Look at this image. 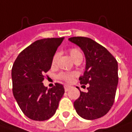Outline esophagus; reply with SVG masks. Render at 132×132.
Segmentation results:
<instances>
[{
	"label": "esophagus",
	"instance_id": "34e87169",
	"mask_svg": "<svg viewBox=\"0 0 132 132\" xmlns=\"http://www.w3.org/2000/svg\"><path fill=\"white\" fill-rule=\"evenodd\" d=\"M69 89H70V86H64V91H65V92L69 91Z\"/></svg>",
	"mask_w": 132,
	"mask_h": 132
}]
</instances>
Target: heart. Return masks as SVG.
Here are the masks:
<instances>
[{
    "label": "heart",
    "instance_id": "1",
    "mask_svg": "<svg viewBox=\"0 0 132 132\" xmlns=\"http://www.w3.org/2000/svg\"><path fill=\"white\" fill-rule=\"evenodd\" d=\"M69 53H70L71 59L74 61H77L78 60H82V54L78 49L71 48L69 50ZM57 59H58V54H55L52 59V65H55L56 64ZM76 76H77V73L74 72H72V73L61 72L58 75V78L59 80L66 82H71Z\"/></svg>",
    "mask_w": 132,
    "mask_h": 132
}]
</instances>
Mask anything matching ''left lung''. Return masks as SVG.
<instances>
[{
  "instance_id": "obj_1",
  "label": "left lung",
  "mask_w": 132,
  "mask_h": 132,
  "mask_svg": "<svg viewBox=\"0 0 132 132\" xmlns=\"http://www.w3.org/2000/svg\"><path fill=\"white\" fill-rule=\"evenodd\" d=\"M69 40L83 51L86 71L80 77V84H89L88 92L80 91L73 106L78 115L86 119H95L106 115L112 108L117 92L118 64L108 50L95 40L84 37H73Z\"/></svg>"
}]
</instances>
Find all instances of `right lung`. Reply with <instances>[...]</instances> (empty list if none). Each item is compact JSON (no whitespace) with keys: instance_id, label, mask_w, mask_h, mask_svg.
I'll list each match as a JSON object with an SVG mask.
<instances>
[{"instance_id":"obj_1","label":"right lung","mask_w":132,"mask_h":132,"mask_svg":"<svg viewBox=\"0 0 132 132\" xmlns=\"http://www.w3.org/2000/svg\"><path fill=\"white\" fill-rule=\"evenodd\" d=\"M64 37L38 40L20 52L12 68L13 93L23 113L35 121L49 119L55 114L64 89L55 83L43 86L45 73Z\"/></svg>"}]
</instances>
